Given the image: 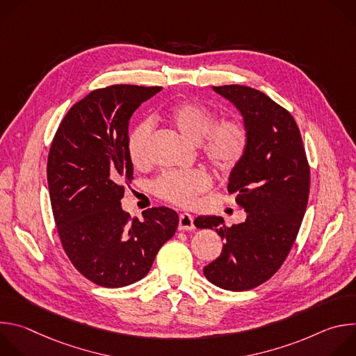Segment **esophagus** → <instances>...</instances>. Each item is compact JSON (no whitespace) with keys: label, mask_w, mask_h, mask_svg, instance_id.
<instances>
[{"label":"esophagus","mask_w":356,"mask_h":356,"mask_svg":"<svg viewBox=\"0 0 356 356\" xmlns=\"http://www.w3.org/2000/svg\"><path fill=\"white\" fill-rule=\"evenodd\" d=\"M179 229L180 231H191V229H194V218L190 214H187V213L180 214V217H179Z\"/></svg>","instance_id":"1"}]
</instances>
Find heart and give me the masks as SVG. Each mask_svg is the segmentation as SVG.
<instances>
[{
    "label": "heart",
    "mask_w": 356,
    "mask_h": 356,
    "mask_svg": "<svg viewBox=\"0 0 356 356\" xmlns=\"http://www.w3.org/2000/svg\"><path fill=\"white\" fill-rule=\"evenodd\" d=\"M168 121L190 142L200 143L209 165L220 172H232L242 161L249 132L239 120L217 121L216 114L195 101H180L166 113ZM152 122H139L128 136V155L136 168H145L149 161ZM210 187V177L200 169L169 170L152 183L154 193L179 207H193L200 194Z\"/></svg>",
    "instance_id": "b5f03b06"
}]
</instances>
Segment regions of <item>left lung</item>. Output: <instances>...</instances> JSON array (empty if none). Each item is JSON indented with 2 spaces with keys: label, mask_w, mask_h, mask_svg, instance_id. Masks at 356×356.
Here are the masks:
<instances>
[{
  "label": "left lung",
  "mask_w": 356,
  "mask_h": 356,
  "mask_svg": "<svg viewBox=\"0 0 356 356\" xmlns=\"http://www.w3.org/2000/svg\"><path fill=\"white\" fill-rule=\"evenodd\" d=\"M213 88L241 111L249 132L245 155L228 183L248 216L232 227L216 216L197 217L194 225L216 229L224 241L204 276L221 289L243 291L269 280L286 261L307 209L310 166L300 129L286 108L246 86Z\"/></svg>",
  "instance_id": "obj_1"
}]
</instances>
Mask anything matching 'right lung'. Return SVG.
<instances>
[{
  "label": "right lung",
  "instance_id": "1",
  "mask_svg": "<svg viewBox=\"0 0 356 356\" xmlns=\"http://www.w3.org/2000/svg\"><path fill=\"white\" fill-rule=\"evenodd\" d=\"M161 90L131 84L94 90L69 110L50 145L47 184L62 246L98 286L124 287L145 277L177 229L172 209H149L140 221L121 207L134 179L129 120Z\"/></svg>",
  "mask_w": 356,
  "mask_h": 356
}]
</instances>
